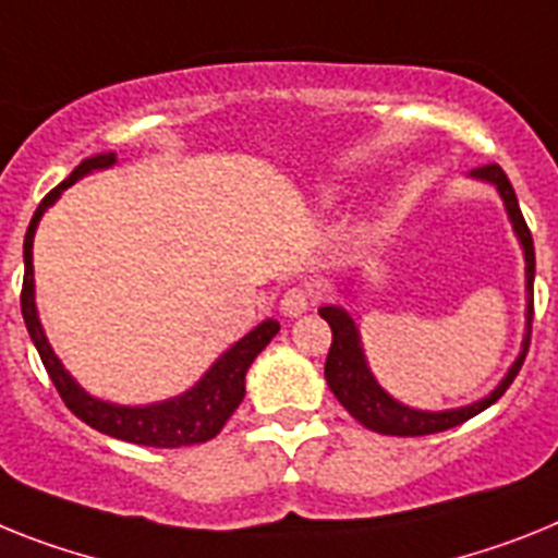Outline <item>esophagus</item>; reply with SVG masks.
Instances as JSON below:
<instances>
[{"label":"esophagus","mask_w":558,"mask_h":558,"mask_svg":"<svg viewBox=\"0 0 558 558\" xmlns=\"http://www.w3.org/2000/svg\"><path fill=\"white\" fill-rule=\"evenodd\" d=\"M312 301H315V289L301 283V287H292L283 292V298H280V312L287 317H301L312 306Z\"/></svg>","instance_id":"34e87169"}]
</instances>
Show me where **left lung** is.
<instances>
[{
  "mask_svg": "<svg viewBox=\"0 0 558 558\" xmlns=\"http://www.w3.org/2000/svg\"><path fill=\"white\" fill-rule=\"evenodd\" d=\"M476 178H485L499 190L505 207H508L510 221L517 229L519 241H522V250H525V264H527V337L525 345H522V354L510 366L508 377H505L499 386H496L494 395H488L485 400L471 402L465 409L453 411H437V414H428V411H414L400 405L397 400L383 391L377 386V380L368 372L366 360H363V349H360V337L351 317L345 315L340 306H323L320 317L331 326V349L329 357H326V383L335 391V397L340 400L345 411H349L360 425H366L368 430H377V434H388V437H425V434H437V430H448L453 425H462L465 420L476 416L480 411H485L488 405H494L499 397L508 391V386L513 383V377L519 374L522 363L527 357V345H531V323H533V271H536V255H533V235L527 229L525 218H522V209H519L517 192L510 186L508 175L499 163H485V167H476Z\"/></svg>",
  "mask_w": 558,
  "mask_h": 558,
  "instance_id": "obj_1",
  "label": "left lung"
}]
</instances>
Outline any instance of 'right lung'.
I'll return each mask as SVG.
<instances>
[{"label":"right lung","mask_w":558,"mask_h":558,"mask_svg":"<svg viewBox=\"0 0 558 558\" xmlns=\"http://www.w3.org/2000/svg\"><path fill=\"white\" fill-rule=\"evenodd\" d=\"M116 161L112 153L105 156L87 158L64 178L62 184L50 190L45 198H41L39 209L31 218V227H27L25 235V280H22V317H25L27 335H31L33 345L39 351L41 363L48 368L50 380H53L56 391L64 400L73 414L87 423L90 428L101 430L107 437L124 439V442H135V446H149V448H181V446H195V442H207L215 434H221V428L227 425V420L232 416V411L241 405L243 395H246V386H243V377H246V368L252 366V360L260 354V351L269 345V340L280 331L278 320H264L255 331L238 340L232 349L223 354L207 374L204 380L195 388H190L186 395L175 397L170 402H158V405H144V409H128V405H112V402H101L96 397L84 395L82 388L73 383L68 372L62 368V363L56 360L53 349H50L48 337L41 331V323L36 317V303H33V232H36V223H39L41 213L59 198V192L68 190L73 181H78L82 175L93 170H101V167H110Z\"/></svg>","instance_id":"obj_1"}]
</instances>
